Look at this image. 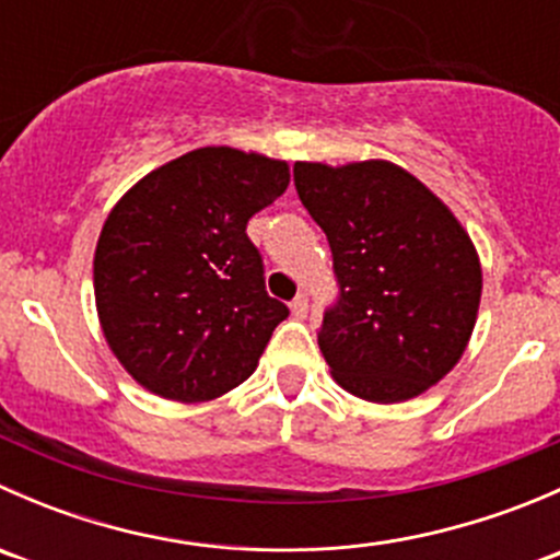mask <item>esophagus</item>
I'll return each instance as SVG.
<instances>
[{"label":"esophagus","instance_id":"1","mask_svg":"<svg viewBox=\"0 0 560 560\" xmlns=\"http://www.w3.org/2000/svg\"><path fill=\"white\" fill-rule=\"evenodd\" d=\"M290 308H292V314H295V316H301V319H303V316L308 314V298L303 295V292H301V295H298L295 301L290 303Z\"/></svg>","mask_w":560,"mask_h":560}]
</instances>
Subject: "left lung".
Listing matches in <instances>:
<instances>
[{"mask_svg":"<svg viewBox=\"0 0 560 560\" xmlns=\"http://www.w3.org/2000/svg\"><path fill=\"white\" fill-rule=\"evenodd\" d=\"M295 189L332 252L338 301L319 327L332 380L371 404L442 382L482 298L477 248L453 211L385 160L295 162Z\"/></svg>","mask_w":560,"mask_h":560,"instance_id":"left-lung-1","label":"left lung"}]
</instances>
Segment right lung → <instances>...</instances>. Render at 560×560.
Returning a JSON list of instances; mask_svg holds the SVG:
<instances>
[{"label": "right lung", "instance_id": "obj_1", "mask_svg": "<svg viewBox=\"0 0 560 560\" xmlns=\"http://www.w3.org/2000/svg\"><path fill=\"white\" fill-rule=\"evenodd\" d=\"M287 184V162L206 145L143 175L113 206L94 252V298L107 347L140 387L200 404L254 374L290 308L265 292L246 224Z\"/></svg>", "mask_w": 560, "mask_h": 560}]
</instances>
